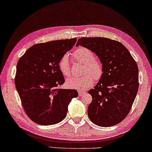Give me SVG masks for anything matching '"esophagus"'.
Wrapping results in <instances>:
<instances>
[{
  "instance_id": "esophagus-1",
  "label": "esophagus",
  "mask_w": 152,
  "mask_h": 152,
  "mask_svg": "<svg viewBox=\"0 0 152 152\" xmlns=\"http://www.w3.org/2000/svg\"><path fill=\"white\" fill-rule=\"evenodd\" d=\"M78 92H79V96H83V94L85 93V92H83V91H79Z\"/></svg>"
}]
</instances>
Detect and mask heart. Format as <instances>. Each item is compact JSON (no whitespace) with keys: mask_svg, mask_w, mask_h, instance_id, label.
I'll use <instances>...</instances> for the list:
<instances>
[{"mask_svg":"<svg viewBox=\"0 0 152 152\" xmlns=\"http://www.w3.org/2000/svg\"><path fill=\"white\" fill-rule=\"evenodd\" d=\"M72 56L77 61L84 64L81 77H73L67 80L68 87L78 89L79 91L89 88L96 80H100L104 74V66L101 61L94 58V54L89 48L80 46L73 51ZM58 67L64 76L71 75V67L68 56L65 54L58 61Z\"/></svg>","mask_w":152,"mask_h":152,"instance_id":"obj_1","label":"heart"}]
</instances>
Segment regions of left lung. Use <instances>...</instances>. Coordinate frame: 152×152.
<instances>
[{"mask_svg": "<svg viewBox=\"0 0 152 152\" xmlns=\"http://www.w3.org/2000/svg\"><path fill=\"white\" fill-rule=\"evenodd\" d=\"M80 45L96 54L104 74L88 93L92 100L88 107L90 120L103 127L115 125L128 115L138 90V67L122 43L104 37H82Z\"/></svg>", "mask_w": 152, "mask_h": 152, "instance_id": "obj_1", "label": "left lung"}]
</instances>
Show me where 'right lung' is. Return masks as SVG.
Instances as JSON below:
<instances>
[{
  "label": "right lung",
  "mask_w": 152,
  "mask_h": 152,
  "mask_svg": "<svg viewBox=\"0 0 152 152\" xmlns=\"http://www.w3.org/2000/svg\"><path fill=\"white\" fill-rule=\"evenodd\" d=\"M76 38L33 45L18 61L15 88L25 112L39 125L62 121L68 104L79 96L75 89H61L65 79L58 67L60 59L75 45Z\"/></svg>",
  "instance_id": "right-lung-1"
}]
</instances>
